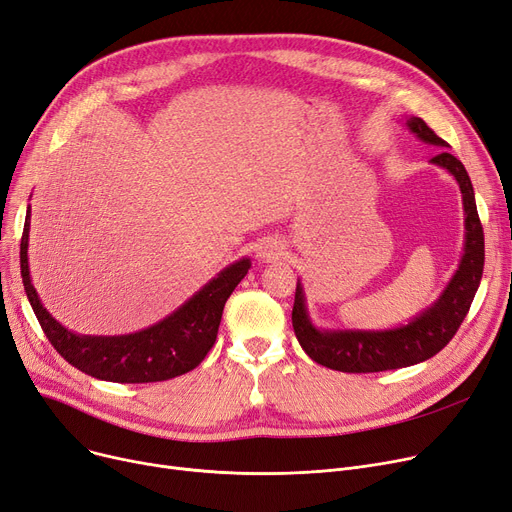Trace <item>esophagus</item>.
<instances>
[{
	"mask_svg": "<svg viewBox=\"0 0 512 512\" xmlns=\"http://www.w3.org/2000/svg\"><path fill=\"white\" fill-rule=\"evenodd\" d=\"M283 254V248L279 246L277 241H273V239H264L260 246H258V258H262V260H275V258H279Z\"/></svg>",
	"mask_w": 512,
	"mask_h": 512,
	"instance_id": "1",
	"label": "esophagus"
}]
</instances>
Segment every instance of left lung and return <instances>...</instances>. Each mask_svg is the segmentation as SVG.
Listing matches in <instances>:
<instances>
[{
  "label": "left lung",
  "instance_id": "8db88e82",
  "mask_svg": "<svg viewBox=\"0 0 512 512\" xmlns=\"http://www.w3.org/2000/svg\"><path fill=\"white\" fill-rule=\"evenodd\" d=\"M406 127L421 141L431 143L435 148H444L440 154L431 158V162L446 168L458 181L462 208H465V254H462L458 271L440 298L419 316H415L408 325L387 331L316 329L308 316L304 289L298 281L294 310H291V323H294L296 337L302 350L314 362L333 371L379 373L410 367V364L435 356L454 337L460 323L465 321L483 275V227L477 214L469 173L462 162L446 150L448 143L442 137H437L423 118L412 116L406 120Z\"/></svg>",
  "mask_w": 512,
  "mask_h": 512
}]
</instances>
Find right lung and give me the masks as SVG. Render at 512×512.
I'll use <instances>...</instances> for the list:
<instances>
[{
	"label": "right lung",
	"instance_id": "obj_1",
	"mask_svg": "<svg viewBox=\"0 0 512 512\" xmlns=\"http://www.w3.org/2000/svg\"><path fill=\"white\" fill-rule=\"evenodd\" d=\"M31 208L20 239V275L33 312L56 352L72 367L102 381L154 383L193 371L216 342L227 298L248 275L250 258H241L208 281L196 296L164 321L129 335H77L45 310L29 275Z\"/></svg>",
	"mask_w": 512,
	"mask_h": 512
}]
</instances>
